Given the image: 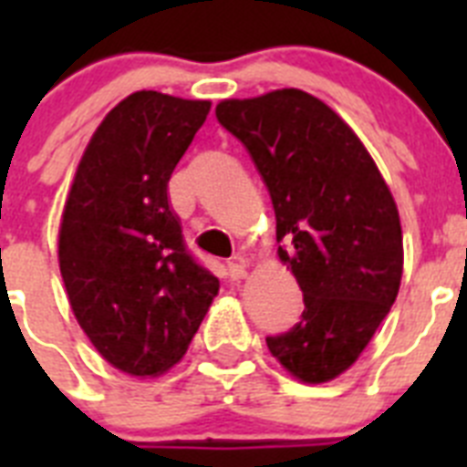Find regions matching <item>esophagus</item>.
I'll list each match as a JSON object with an SVG mask.
<instances>
[{"label":"esophagus","mask_w":467,"mask_h":467,"mask_svg":"<svg viewBox=\"0 0 467 467\" xmlns=\"http://www.w3.org/2000/svg\"><path fill=\"white\" fill-rule=\"evenodd\" d=\"M247 275V262L238 259V262L229 264V278L231 280H243Z\"/></svg>","instance_id":"34e87169"}]
</instances>
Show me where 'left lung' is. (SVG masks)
<instances>
[{
	"label": "left lung",
	"mask_w": 467,
	"mask_h": 467,
	"mask_svg": "<svg viewBox=\"0 0 467 467\" xmlns=\"http://www.w3.org/2000/svg\"><path fill=\"white\" fill-rule=\"evenodd\" d=\"M214 114L253 156L275 210L278 257L304 292L299 323L266 346L292 377L332 381L398 296L402 226L393 193L348 123L304 90L222 100Z\"/></svg>",
	"instance_id": "left-lung-1"
}]
</instances>
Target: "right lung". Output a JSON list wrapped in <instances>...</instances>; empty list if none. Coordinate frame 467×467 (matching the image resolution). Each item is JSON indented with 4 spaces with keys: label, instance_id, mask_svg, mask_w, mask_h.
Returning <instances> with one entry per match:
<instances>
[{
    "label": "right lung",
    "instance_id": "1",
    "mask_svg": "<svg viewBox=\"0 0 467 467\" xmlns=\"http://www.w3.org/2000/svg\"><path fill=\"white\" fill-rule=\"evenodd\" d=\"M208 100L138 90L79 161L57 259L77 323L117 369L159 377L187 353L220 280L187 250L168 182Z\"/></svg>",
    "mask_w": 467,
    "mask_h": 467
}]
</instances>
